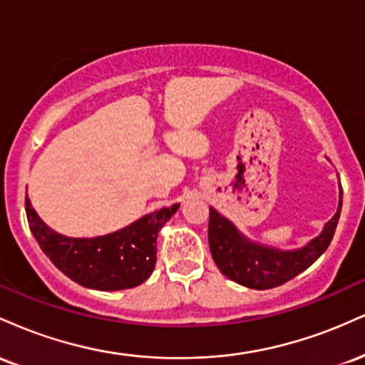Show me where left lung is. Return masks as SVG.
<instances>
[{
  "mask_svg": "<svg viewBox=\"0 0 365 365\" xmlns=\"http://www.w3.org/2000/svg\"><path fill=\"white\" fill-rule=\"evenodd\" d=\"M341 211L340 202L334 216L311 242L292 250H279L249 240L216 209L209 207V249L217 269L226 278L254 290H269L295 278L321 257L333 240Z\"/></svg>",
  "mask_w": 365,
  "mask_h": 365,
  "instance_id": "obj_1",
  "label": "left lung"
}]
</instances>
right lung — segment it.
<instances>
[{
  "instance_id": "add662e5",
  "label": "right lung",
  "mask_w": 365,
  "mask_h": 365,
  "mask_svg": "<svg viewBox=\"0 0 365 365\" xmlns=\"http://www.w3.org/2000/svg\"><path fill=\"white\" fill-rule=\"evenodd\" d=\"M178 207H161L108 235L72 238L53 232L25 199L31 232L49 261L75 283L101 292L133 288L153 274L158 233Z\"/></svg>"
}]
</instances>
